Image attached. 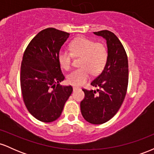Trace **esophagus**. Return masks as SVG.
Returning <instances> with one entry per match:
<instances>
[{
    "label": "esophagus",
    "instance_id": "esophagus-1",
    "mask_svg": "<svg viewBox=\"0 0 154 154\" xmlns=\"http://www.w3.org/2000/svg\"><path fill=\"white\" fill-rule=\"evenodd\" d=\"M79 89H80V88L77 87V86H74V87H73V91H77V90H79Z\"/></svg>",
    "mask_w": 154,
    "mask_h": 154
}]
</instances>
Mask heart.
Instances as JSON below:
<instances>
[{"mask_svg": "<svg viewBox=\"0 0 154 154\" xmlns=\"http://www.w3.org/2000/svg\"><path fill=\"white\" fill-rule=\"evenodd\" d=\"M69 51L61 50L58 59L60 66L65 70L69 69L72 56L81 57L79 65L80 68L73 70L67 76V81L73 85H82L91 73L98 75L103 69L107 61L108 51L103 44L95 43L87 38L75 39L69 45Z\"/></svg>", "mask_w": 154, "mask_h": 154, "instance_id": "1", "label": "heart"}]
</instances>
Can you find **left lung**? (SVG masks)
Listing matches in <instances>:
<instances>
[{
  "instance_id": "1",
  "label": "left lung",
  "mask_w": 154,
  "mask_h": 154,
  "mask_svg": "<svg viewBox=\"0 0 154 154\" xmlns=\"http://www.w3.org/2000/svg\"><path fill=\"white\" fill-rule=\"evenodd\" d=\"M93 33L106 40L107 61L101 73L91 83L99 89H82L85 98L80 110L86 121L100 125L110 120L123 103L128 85V60L122 44L114 33L109 30Z\"/></svg>"
}]
</instances>
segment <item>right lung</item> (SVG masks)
<instances>
[{
	"mask_svg": "<svg viewBox=\"0 0 154 154\" xmlns=\"http://www.w3.org/2000/svg\"><path fill=\"white\" fill-rule=\"evenodd\" d=\"M69 33L55 28L40 31L26 47L21 65L20 85L29 112L39 121L51 122L61 116L72 94L64 79L58 56Z\"/></svg>",
	"mask_w": 154,
	"mask_h": 154,
	"instance_id": "right-lung-1",
	"label": "right lung"
}]
</instances>
